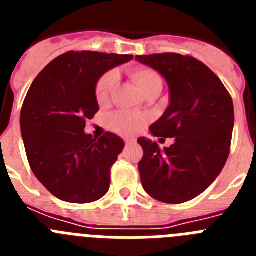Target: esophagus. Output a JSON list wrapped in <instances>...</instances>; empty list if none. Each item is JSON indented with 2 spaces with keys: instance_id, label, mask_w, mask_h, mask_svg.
<instances>
[{
  "instance_id": "obj_1",
  "label": "esophagus",
  "mask_w": 256,
  "mask_h": 256,
  "mask_svg": "<svg viewBox=\"0 0 256 256\" xmlns=\"http://www.w3.org/2000/svg\"><path fill=\"white\" fill-rule=\"evenodd\" d=\"M124 142H126V144H136V140L134 138H126L124 140Z\"/></svg>"
}]
</instances>
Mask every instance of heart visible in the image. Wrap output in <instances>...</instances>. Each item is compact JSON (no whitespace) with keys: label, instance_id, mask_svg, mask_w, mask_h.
Here are the masks:
<instances>
[{"label":"heart","instance_id":"b5f03b06","mask_svg":"<svg viewBox=\"0 0 256 256\" xmlns=\"http://www.w3.org/2000/svg\"><path fill=\"white\" fill-rule=\"evenodd\" d=\"M130 76L134 79L136 83L140 86L146 96L154 92L160 94L162 90V78L158 72L148 66H140L136 68L130 72ZM118 83V74L115 72H108L104 74L96 84L94 94H96V100L100 105H105L110 100L112 91H114L115 86ZM148 116L141 112H116L108 118V126L114 132L120 133L124 136H132L138 133L144 128L148 124Z\"/></svg>","mask_w":256,"mask_h":256}]
</instances>
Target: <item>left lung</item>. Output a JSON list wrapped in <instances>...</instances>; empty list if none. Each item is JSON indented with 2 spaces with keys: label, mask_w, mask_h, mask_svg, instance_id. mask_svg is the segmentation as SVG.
Instances as JSON below:
<instances>
[{
  "label": "left lung",
  "mask_w": 256,
  "mask_h": 256,
  "mask_svg": "<svg viewBox=\"0 0 256 256\" xmlns=\"http://www.w3.org/2000/svg\"><path fill=\"white\" fill-rule=\"evenodd\" d=\"M136 58L168 82L170 104L150 132L174 138L164 150L138 138L144 148L138 162L142 186L155 200L182 204L202 194L224 166L234 132V101L220 79L192 56L166 52Z\"/></svg>",
  "instance_id": "1"
}]
</instances>
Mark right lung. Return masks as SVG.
Segmentation results:
<instances>
[{"instance_id": "right-lung-1", "label": "right lung", "mask_w": 256, "mask_h": 256, "mask_svg": "<svg viewBox=\"0 0 256 256\" xmlns=\"http://www.w3.org/2000/svg\"><path fill=\"white\" fill-rule=\"evenodd\" d=\"M132 55L69 51L52 60L33 80L20 112V128L29 165L52 195L87 204L106 195L110 169L124 141L106 132L86 134V120L98 112L96 84Z\"/></svg>"}]
</instances>
